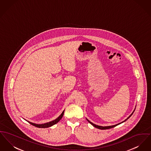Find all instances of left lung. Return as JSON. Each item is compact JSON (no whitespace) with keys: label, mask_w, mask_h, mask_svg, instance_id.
Here are the masks:
<instances>
[{"label":"left lung","mask_w":151,"mask_h":151,"mask_svg":"<svg viewBox=\"0 0 151 151\" xmlns=\"http://www.w3.org/2000/svg\"><path fill=\"white\" fill-rule=\"evenodd\" d=\"M134 111H133V112L131 114V115L129 116V117H127V119H126L123 122H122V123H119V124H116V125H111V126H106V127H103V126H99V125H96V124H93V123H92V122H91L90 121H89L87 119V121L89 123H90V124H92L93 127H95V128H97L98 129H110V128H114V127H115L116 126H117V125H119V124H122V123H123L124 122H125L127 120H128L131 116L132 115V114H133V112H134Z\"/></svg>","instance_id":"obj_1"}]
</instances>
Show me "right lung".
<instances>
[{"label":"right lung","instance_id":"right-lung-1","mask_svg":"<svg viewBox=\"0 0 151 151\" xmlns=\"http://www.w3.org/2000/svg\"><path fill=\"white\" fill-rule=\"evenodd\" d=\"M64 110L63 111L62 114L59 116L57 119H56L55 120H54L52 121V122H48V123H45V124H35V123H31V122H29V123H30L31 125L35 126L36 127H37V128H48V127H50L52 126L53 125L58 123L61 120V119L62 118L63 116V114H64Z\"/></svg>","mask_w":151,"mask_h":151}]
</instances>
